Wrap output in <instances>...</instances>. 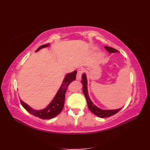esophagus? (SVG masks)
<instances>
[{
	"instance_id": "esophagus-1",
	"label": "esophagus",
	"mask_w": 150,
	"mask_h": 150,
	"mask_svg": "<svg viewBox=\"0 0 150 150\" xmlns=\"http://www.w3.org/2000/svg\"><path fill=\"white\" fill-rule=\"evenodd\" d=\"M82 71L81 70H79L77 71V80H79V79H81V76H82Z\"/></svg>"
}]
</instances>
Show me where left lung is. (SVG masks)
Segmentation results:
<instances>
[{
  "label": "left lung",
  "mask_w": 150,
  "mask_h": 150,
  "mask_svg": "<svg viewBox=\"0 0 150 150\" xmlns=\"http://www.w3.org/2000/svg\"><path fill=\"white\" fill-rule=\"evenodd\" d=\"M105 49H106L108 52L110 53H113L118 52V51L115 49L113 48V47H108V46H104ZM81 82L82 84V92L84 95V96L86 98L87 104L89 110H90L92 113H93L95 115L100 117V118H106L113 115L116 114L117 113L122 109V108H119V109L116 110H103L101 108H99L93 104V102L90 99V96L88 95V81H87V77L85 73H83L82 75V81Z\"/></svg>",
  "instance_id": "8db88e82"
}]
</instances>
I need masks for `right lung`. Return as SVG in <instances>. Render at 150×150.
<instances>
[{"label":"right lung","mask_w":150,"mask_h":150,"mask_svg":"<svg viewBox=\"0 0 150 150\" xmlns=\"http://www.w3.org/2000/svg\"><path fill=\"white\" fill-rule=\"evenodd\" d=\"M49 46L50 44H44V45L40 46L35 51V52H39L40 49L48 47ZM76 75H77V71L67 73L62 82L61 86H60L58 91L57 92L55 96L54 97L53 100L51 101V103L47 105V107L44 108V109L40 110H34L30 106H28L26 103H25L24 102L20 99L22 106L24 107V109L28 112H29L31 115H33L34 116L39 117L42 119H51L56 117L57 115H58L63 109L65 100V94L67 88H68L69 84L72 81L75 80Z\"/></svg>","instance_id":"1"}]
</instances>
